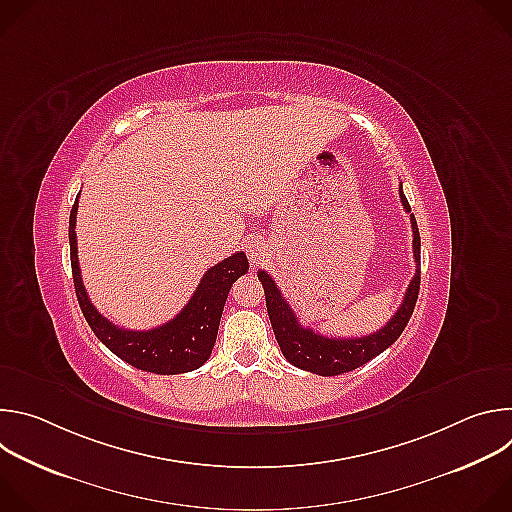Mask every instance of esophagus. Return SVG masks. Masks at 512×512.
Listing matches in <instances>:
<instances>
[{
    "label": "esophagus",
    "instance_id": "34e87169",
    "mask_svg": "<svg viewBox=\"0 0 512 512\" xmlns=\"http://www.w3.org/2000/svg\"><path fill=\"white\" fill-rule=\"evenodd\" d=\"M269 253H271V247H269V243L265 239H255L247 247V257H249V263L253 267L263 265L269 259Z\"/></svg>",
    "mask_w": 512,
    "mask_h": 512
}]
</instances>
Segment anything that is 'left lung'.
I'll list each match as a JSON object with an SVG mask.
<instances>
[{"label": "left lung", "mask_w": 512, "mask_h": 512, "mask_svg": "<svg viewBox=\"0 0 512 512\" xmlns=\"http://www.w3.org/2000/svg\"><path fill=\"white\" fill-rule=\"evenodd\" d=\"M399 198L407 212H411V206L403 194V186H399ZM411 229H413V259H415V275L405 291L403 304L395 312V316L377 332L362 336V338H328L312 328H306L300 324L296 312L289 308V304L283 300L279 287L271 279L269 273L259 271V281L265 289V304L267 314L271 320L273 334L277 338V344L283 352V356L294 364V367L322 375V377H334L348 371H354L362 364H367L371 358L387 350L405 330L417 296H419V283H421V239L419 229L415 223V216L411 214Z\"/></svg>", "instance_id": "obj_1"}]
</instances>
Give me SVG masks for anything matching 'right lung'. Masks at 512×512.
Segmentation results:
<instances>
[{
	"mask_svg": "<svg viewBox=\"0 0 512 512\" xmlns=\"http://www.w3.org/2000/svg\"><path fill=\"white\" fill-rule=\"evenodd\" d=\"M77 210L79 196L75 204H72L68 221L70 265L79 306L95 336L113 354H117L121 360H125L139 371H148L156 375H178L202 367L216 342L218 324H221L223 308L229 298L231 285L249 271L247 255L239 251L210 267L200 279L190 302L174 320L152 330L119 328L97 312L83 285L75 233Z\"/></svg>",
	"mask_w": 512,
	"mask_h": 512,
	"instance_id": "1",
	"label": "right lung"
}]
</instances>
